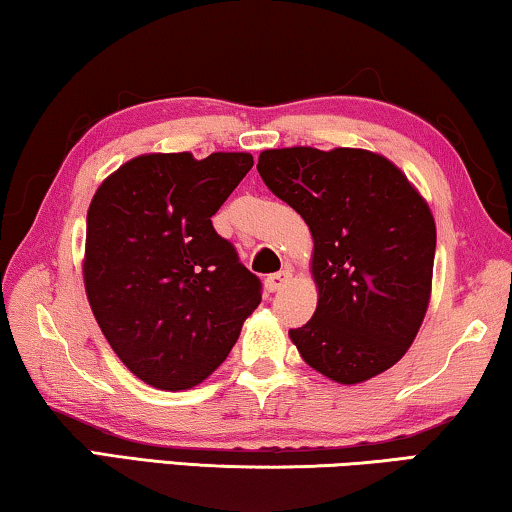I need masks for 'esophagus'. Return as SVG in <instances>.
<instances>
[{
  "label": "esophagus",
  "mask_w": 512,
  "mask_h": 512,
  "mask_svg": "<svg viewBox=\"0 0 512 512\" xmlns=\"http://www.w3.org/2000/svg\"><path fill=\"white\" fill-rule=\"evenodd\" d=\"M289 278H292V273H289L287 269L285 271H278V273H271V276L266 278V282H264L266 292H271V294L273 292H280V289L287 285Z\"/></svg>",
  "instance_id": "obj_1"
}]
</instances>
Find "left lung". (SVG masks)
Wrapping results in <instances>:
<instances>
[{"mask_svg": "<svg viewBox=\"0 0 512 512\" xmlns=\"http://www.w3.org/2000/svg\"><path fill=\"white\" fill-rule=\"evenodd\" d=\"M257 172L315 239L317 310L289 338L310 368L361 384L400 361L421 329L437 227L425 200L365 149H269Z\"/></svg>", "mask_w": 512, "mask_h": 512, "instance_id": "left-lung-1", "label": "left lung"}]
</instances>
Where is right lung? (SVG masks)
Instances as JSON below:
<instances>
[{"label":"right lung","mask_w":512,"mask_h":512,"mask_svg":"<svg viewBox=\"0 0 512 512\" xmlns=\"http://www.w3.org/2000/svg\"><path fill=\"white\" fill-rule=\"evenodd\" d=\"M250 154H149L101 183L87 213L85 287L114 354L163 391L207 379L262 301V282L213 230Z\"/></svg>","instance_id":"right-lung-1"}]
</instances>
